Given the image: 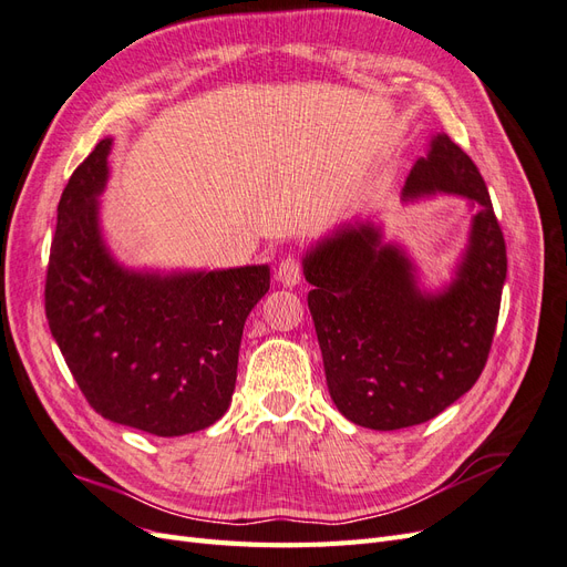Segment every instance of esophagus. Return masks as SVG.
Returning a JSON list of instances; mask_svg holds the SVG:
<instances>
[{
  "label": "esophagus",
  "instance_id": "34e87169",
  "mask_svg": "<svg viewBox=\"0 0 567 567\" xmlns=\"http://www.w3.org/2000/svg\"><path fill=\"white\" fill-rule=\"evenodd\" d=\"M277 279L281 286H298L302 281V262L296 255H286L277 267Z\"/></svg>",
  "mask_w": 567,
  "mask_h": 567
}]
</instances>
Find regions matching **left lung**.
Segmentation results:
<instances>
[{"label":"left lung","mask_w":567,"mask_h":567,"mask_svg":"<svg viewBox=\"0 0 567 567\" xmlns=\"http://www.w3.org/2000/svg\"><path fill=\"white\" fill-rule=\"evenodd\" d=\"M458 194L475 200L471 246L458 277L423 296L406 257L371 227H348L305 257L331 400L346 419L398 431L435 419L483 373L499 319L506 244L477 165L447 134L416 161L406 196Z\"/></svg>","instance_id":"1"}]
</instances>
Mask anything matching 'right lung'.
I'll use <instances>...</instances> for the list:
<instances>
[{
    "mask_svg": "<svg viewBox=\"0 0 567 567\" xmlns=\"http://www.w3.org/2000/svg\"><path fill=\"white\" fill-rule=\"evenodd\" d=\"M111 140L68 179L51 241L44 312L84 400L104 419L158 437L203 431L229 409L244 323L269 267L134 274L99 236L96 196Z\"/></svg>",
    "mask_w": 567,
    "mask_h": 567,
    "instance_id": "add662e5",
    "label": "right lung"
}]
</instances>
